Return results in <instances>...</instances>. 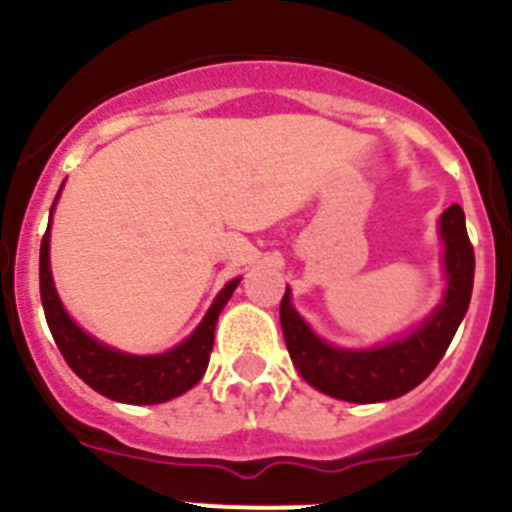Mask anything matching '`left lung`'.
<instances>
[{
    "label": "left lung",
    "mask_w": 512,
    "mask_h": 512,
    "mask_svg": "<svg viewBox=\"0 0 512 512\" xmlns=\"http://www.w3.org/2000/svg\"><path fill=\"white\" fill-rule=\"evenodd\" d=\"M443 241V289L441 305L408 336L374 348H338L305 323L292 305V292H284L279 320L287 351L300 377L323 395L346 402H384L415 390L443 359L456 328L464 320L472 300L474 248L469 243L464 210L451 205L438 220Z\"/></svg>",
    "instance_id": "8db88e82"
}]
</instances>
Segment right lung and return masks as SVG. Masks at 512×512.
I'll return each instance as SVG.
<instances>
[{"mask_svg": "<svg viewBox=\"0 0 512 512\" xmlns=\"http://www.w3.org/2000/svg\"><path fill=\"white\" fill-rule=\"evenodd\" d=\"M61 189H58V194H61ZM56 202L51 207V217L56 210ZM238 282H241V277L220 289V295L205 312L202 323L179 346L153 356L125 354V351L104 346L97 338L89 336L87 330L79 328L66 312V307L61 305L51 274V223H48L43 243H40V300H43L45 320H48L58 351L63 354L66 364L74 369L76 377L84 379L94 392L115 402H128V405L169 402L171 397L184 395L200 382L202 374L207 372V364H210L217 315L228 305Z\"/></svg>", "mask_w": 512, "mask_h": 512, "instance_id": "1", "label": "right lung"}]
</instances>
